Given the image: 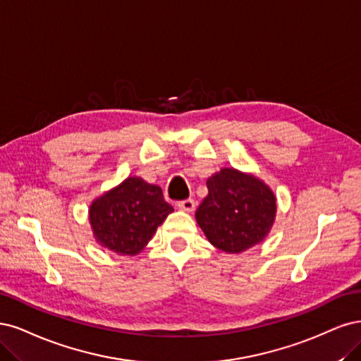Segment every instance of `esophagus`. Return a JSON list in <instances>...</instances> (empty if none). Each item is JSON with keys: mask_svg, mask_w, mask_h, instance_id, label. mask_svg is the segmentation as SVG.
<instances>
[{"mask_svg": "<svg viewBox=\"0 0 361 361\" xmlns=\"http://www.w3.org/2000/svg\"><path fill=\"white\" fill-rule=\"evenodd\" d=\"M178 208L183 212H188V213H192L195 210V201L193 200H184V201H180L178 204Z\"/></svg>", "mask_w": 361, "mask_h": 361, "instance_id": "1", "label": "esophagus"}]
</instances>
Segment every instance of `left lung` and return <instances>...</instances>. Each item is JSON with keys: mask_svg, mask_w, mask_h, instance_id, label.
Segmentation results:
<instances>
[{"mask_svg": "<svg viewBox=\"0 0 361 361\" xmlns=\"http://www.w3.org/2000/svg\"><path fill=\"white\" fill-rule=\"evenodd\" d=\"M208 195L195 213L207 240L226 253L262 243L276 219L274 192L253 173L222 168L207 180Z\"/></svg>", "mask_w": 361, "mask_h": 361, "instance_id": "1", "label": "left lung"}]
</instances>
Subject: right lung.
<instances>
[{
	"mask_svg": "<svg viewBox=\"0 0 361 361\" xmlns=\"http://www.w3.org/2000/svg\"><path fill=\"white\" fill-rule=\"evenodd\" d=\"M172 212L159 185L127 177L91 202L88 220L99 246L135 257Z\"/></svg>",
	"mask_w": 361,
	"mask_h": 361,
	"instance_id": "add662e5",
	"label": "right lung"
}]
</instances>
